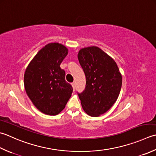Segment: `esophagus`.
<instances>
[{
	"label": "esophagus",
	"instance_id": "1",
	"mask_svg": "<svg viewBox=\"0 0 156 156\" xmlns=\"http://www.w3.org/2000/svg\"><path fill=\"white\" fill-rule=\"evenodd\" d=\"M72 88H73V90H75V83L74 82H73V83H72Z\"/></svg>",
	"mask_w": 156,
	"mask_h": 156
}]
</instances>
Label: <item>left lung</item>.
Returning a JSON list of instances; mask_svg holds the SVG:
<instances>
[{
  "instance_id": "1",
  "label": "left lung",
  "mask_w": 156,
  "mask_h": 156,
  "mask_svg": "<svg viewBox=\"0 0 156 156\" xmlns=\"http://www.w3.org/2000/svg\"><path fill=\"white\" fill-rule=\"evenodd\" d=\"M79 63L86 76V87L78 93L84 111L92 117L108 112L116 101L122 78L116 63L97 47L81 48Z\"/></svg>"
}]
</instances>
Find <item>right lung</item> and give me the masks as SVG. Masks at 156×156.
I'll return each instance as SVG.
<instances>
[{"mask_svg":"<svg viewBox=\"0 0 156 156\" xmlns=\"http://www.w3.org/2000/svg\"><path fill=\"white\" fill-rule=\"evenodd\" d=\"M68 53L63 44L49 43L38 52L26 69V92L34 105L44 114H59L72 95V85L66 81V72L60 68Z\"/></svg>","mask_w":156,"mask_h":156,"instance_id":"right-lung-1","label":"right lung"}]
</instances>
